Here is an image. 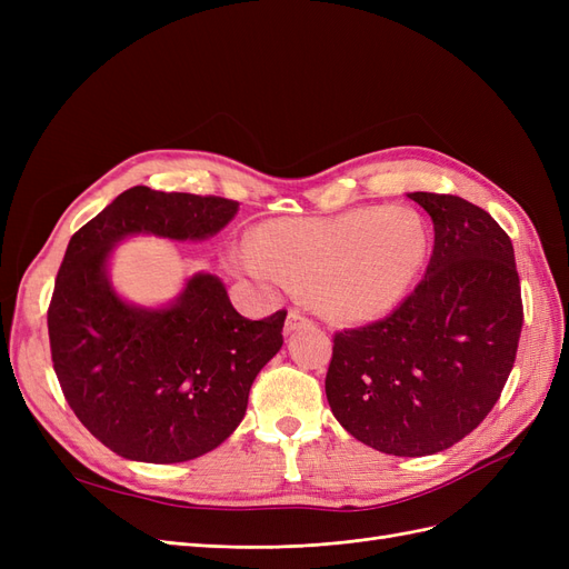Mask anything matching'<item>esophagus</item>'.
Returning a JSON list of instances; mask_svg holds the SVG:
<instances>
[{
    "label": "esophagus",
    "instance_id": "obj_1",
    "mask_svg": "<svg viewBox=\"0 0 569 569\" xmlns=\"http://www.w3.org/2000/svg\"><path fill=\"white\" fill-rule=\"evenodd\" d=\"M313 322L308 320L301 311H297V308H291V311L287 313V322H284V335H291L297 330H303V327H311Z\"/></svg>",
    "mask_w": 569,
    "mask_h": 569
}]
</instances>
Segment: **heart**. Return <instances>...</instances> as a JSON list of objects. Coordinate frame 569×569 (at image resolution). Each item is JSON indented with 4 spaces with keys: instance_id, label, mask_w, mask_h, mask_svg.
<instances>
[{
    "instance_id": "heart-1",
    "label": "heart",
    "mask_w": 569,
    "mask_h": 569,
    "mask_svg": "<svg viewBox=\"0 0 569 569\" xmlns=\"http://www.w3.org/2000/svg\"><path fill=\"white\" fill-rule=\"evenodd\" d=\"M427 249L420 216L389 206L266 220L253 232V244L230 247L226 261L261 282L311 291L332 318L370 322L389 316L410 295Z\"/></svg>"
}]
</instances>
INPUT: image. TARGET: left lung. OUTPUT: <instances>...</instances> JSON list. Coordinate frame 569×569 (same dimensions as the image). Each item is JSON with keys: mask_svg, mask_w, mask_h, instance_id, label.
Wrapping results in <instances>:
<instances>
[{"mask_svg": "<svg viewBox=\"0 0 569 569\" xmlns=\"http://www.w3.org/2000/svg\"><path fill=\"white\" fill-rule=\"evenodd\" d=\"M432 218L425 280L396 311L335 335L325 393L351 437L389 456L449 449L489 416L522 332L503 228L453 194L410 192Z\"/></svg>", "mask_w": 569, "mask_h": 569, "instance_id": "8db88e82", "label": "left lung"}]
</instances>
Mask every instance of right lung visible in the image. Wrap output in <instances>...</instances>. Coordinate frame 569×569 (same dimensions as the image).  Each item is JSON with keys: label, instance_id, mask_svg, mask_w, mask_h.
<instances>
[{"label": "right lung", "instance_id": "add662e5", "mask_svg": "<svg viewBox=\"0 0 569 569\" xmlns=\"http://www.w3.org/2000/svg\"><path fill=\"white\" fill-rule=\"evenodd\" d=\"M239 211L220 197L132 187L68 242L47 325L54 372L78 420L118 456L184 462L242 422L256 375L282 349L287 311L249 320L226 284L197 272L166 306L118 295L109 261L134 234L209 239Z\"/></svg>", "mask_w": 569, "mask_h": 569}]
</instances>
